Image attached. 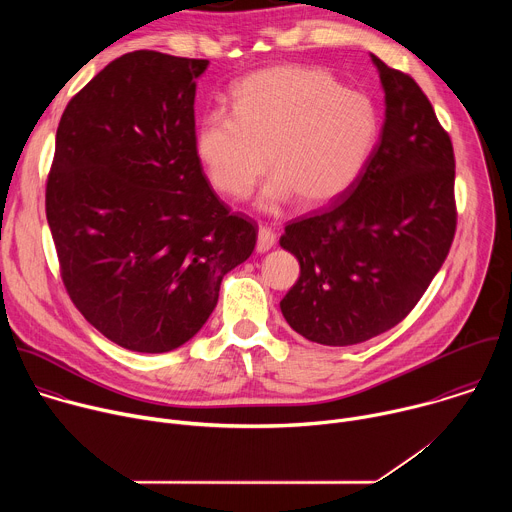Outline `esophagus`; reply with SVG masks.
I'll return each mask as SVG.
<instances>
[{
  "instance_id": "esophagus-1",
  "label": "esophagus",
  "mask_w": 512,
  "mask_h": 512,
  "mask_svg": "<svg viewBox=\"0 0 512 512\" xmlns=\"http://www.w3.org/2000/svg\"><path fill=\"white\" fill-rule=\"evenodd\" d=\"M275 241H277V237H275V233L269 227H259V233H257V253H267L275 245Z\"/></svg>"
}]
</instances>
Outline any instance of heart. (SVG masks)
Listing matches in <instances>:
<instances>
[{"label": "heart", "mask_w": 512, "mask_h": 512, "mask_svg": "<svg viewBox=\"0 0 512 512\" xmlns=\"http://www.w3.org/2000/svg\"><path fill=\"white\" fill-rule=\"evenodd\" d=\"M231 113L210 111L196 131V156L208 182L247 198L267 170L275 174L257 204L275 210L291 198L326 206L367 170L381 135L369 95L344 89L314 66H273L243 79Z\"/></svg>", "instance_id": "heart-1"}]
</instances>
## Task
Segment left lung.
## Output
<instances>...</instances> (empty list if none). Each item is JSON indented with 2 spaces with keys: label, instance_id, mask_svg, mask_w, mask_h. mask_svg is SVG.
Here are the masks:
<instances>
[{
  "label": "left lung",
  "instance_id": "obj_1",
  "mask_svg": "<svg viewBox=\"0 0 512 512\" xmlns=\"http://www.w3.org/2000/svg\"><path fill=\"white\" fill-rule=\"evenodd\" d=\"M371 58L385 91V123L367 170L279 239L300 261L281 314L326 346L360 344L397 326L440 271L456 233L450 135L409 75Z\"/></svg>",
  "mask_w": 512,
  "mask_h": 512
}]
</instances>
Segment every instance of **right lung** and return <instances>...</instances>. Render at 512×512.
Here are the masks:
<instances>
[{"instance_id": "add662e5", "label": "right lung", "mask_w": 512, "mask_h": 512, "mask_svg": "<svg viewBox=\"0 0 512 512\" xmlns=\"http://www.w3.org/2000/svg\"><path fill=\"white\" fill-rule=\"evenodd\" d=\"M208 60L135 50L66 105L46 184L60 275L79 312L133 352H170L208 320L257 227L218 200L196 156Z\"/></svg>"}]
</instances>
